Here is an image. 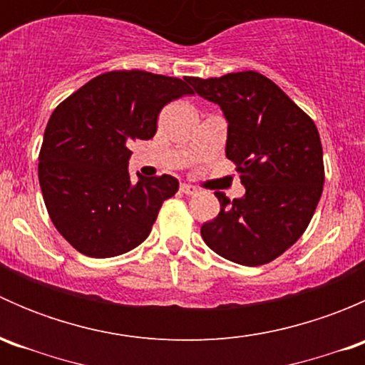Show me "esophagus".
I'll return each instance as SVG.
<instances>
[{
    "label": "esophagus",
    "instance_id": "esophagus-1",
    "mask_svg": "<svg viewBox=\"0 0 365 365\" xmlns=\"http://www.w3.org/2000/svg\"><path fill=\"white\" fill-rule=\"evenodd\" d=\"M180 190H182L183 194H187V196H194V194L197 192L196 187L190 185V183H182V185H180Z\"/></svg>",
    "mask_w": 365,
    "mask_h": 365
}]
</instances>
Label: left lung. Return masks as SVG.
<instances>
[{
  "instance_id": "left-lung-1",
  "label": "left lung",
  "mask_w": 365,
  "mask_h": 365,
  "mask_svg": "<svg viewBox=\"0 0 365 365\" xmlns=\"http://www.w3.org/2000/svg\"><path fill=\"white\" fill-rule=\"evenodd\" d=\"M187 81L224 111L226 157L245 185L240 200L215 192L220 212L201 226V237L233 263H270L304 235L322 197L318 128L274 81L254 70Z\"/></svg>"
}]
</instances>
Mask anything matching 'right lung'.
<instances>
[{"label": "right lung", "instance_id": "right-lung-1", "mask_svg": "<svg viewBox=\"0 0 365 365\" xmlns=\"http://www.w3.org/2000/svg\"><path fill=\"white\" fill-rule=\"evenodd\" d=\"M194 93L187 81L113 70L65 98L47 121L38 155L43 203L61 237L90 257L132 251L152 231L175 176H128V145L152 139L165 104Z\"/></svg>", "mask_w": 365, "mask_h": 365}]
</instances>
